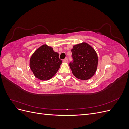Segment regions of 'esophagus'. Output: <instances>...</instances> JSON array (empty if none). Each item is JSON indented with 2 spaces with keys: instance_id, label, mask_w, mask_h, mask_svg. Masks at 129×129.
<instances>
[{
  "instance_id": "1",
  "label": "esophagus",
  "mask_w": 129,
  "mask_h": 129,
  "mask_svg": "<svg viewBox=\"0 0 129 129\" xmlns=\"http://www.w3.org/2000/svg\"><path fill=\"white\" fill-rule=\"evenodd\" d=\"M63 62H68V58H65L63 60Z\"/></svg>"
}]
</instances>
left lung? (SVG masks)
Wrapping results in <instances>:
<instances>
[{
	"mask_svg": "<svg viewBox=\"0 0 129 129\" xmlns=\"http://www.w3.org/2000/svg\"><path fill=\"white\" fill-rule=\"evenodd\" d=\"M73 60L69 63L73 75L82 80H89L94 75L98 57L91 46L85 42L74 46L71 50Z\"/></svg>",
	"mask_w": 129,
	"mask_h": 129,
	"instance_id": "left-lung-1",
	"label": "left lung"
}]
</instances>
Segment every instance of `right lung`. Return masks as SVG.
<instances>
[{
    "label": "right lung",
    "mask_w": 129,
    "mask_h": 129,
    "mask_svg": "<svg viewBox=\"0 0 129 129\" xmlns=\"http://www.w3.org/2000/svg\"><path fill=\"white\" fill-rule=\"evenodd\" d=\"M59 54L46 45L36 50L30 58V68L34 76L41 80H48L55 75L62 60Z\"/></svg>",
    "instance_id": "right-lung-1"
}]
</instances>
